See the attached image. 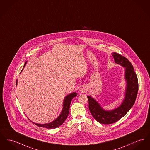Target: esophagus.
Segmentation results:
<instances>
[{
  "label": "esophagus",
  "mask_w": 150,
  "mask_h": 150,
  "mask_svg": "<svg viewBox=\"0 0 150 150\" xmlns=\"http://www.w3.org/2000/svg\"><path fill=\"white\" fill-rule=\"evenodd\" d=\"M84 90H85V89H84V88H83V87H81V88H80V91L81 92H82V93H83V92H84V91H85Z\"/></svg>",
  "instance_id": "esophagus-1"
}]
</instances>
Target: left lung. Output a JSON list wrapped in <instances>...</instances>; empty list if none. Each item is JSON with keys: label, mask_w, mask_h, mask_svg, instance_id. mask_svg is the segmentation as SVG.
<instances>
[{"label": "left lung", "mask_w": 150, "mask_h": 150, "mask_svg": "<svg viewBox=\"0 0 150 150\" xmlns=\"http://www.w3.org/2000/svg\"><path fill=\"white\" fill-rule=\"evenodd\" d=\"M112 55L117 64L125 68L126 87L123 102L119 107L113 110H105L93 98L87 96L89 109L91 115L97 121L103 124L115 123L122 118L134 104L138 91V80L132 63L120 54L114 52Z\"/></svg>", "instance_id": "8db88e82"}]
</instances>
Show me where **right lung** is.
Returning <instances> with one entry per match:
<instances>
[{
  "label": "right lung",
  "mask_w": 150,
  "mask_h": 150,
  "mask_svg": "<svg viewBox=\"0 0 150 150\" xmlns=\"http://www.w3.org/2000/svg\"><path fill=\"white\" fill-rule=\"evenodd\" d=\"M26 63H27V62H25V63L24 66V67L26 65ZM17 84H18V81L16 80V86ZM76 95H77V93L76 92H73L66 96L64 99V101H63V109H62L61 113L55 120H54L53 122H50V123H45V124H38V123H35V122H33V123H35V125L39 127H45L46 129H55V128L59 127L64 122V121L67 118L69 113V109H70L71 100L74 97H75Z\"/></svg>",
  "instance_id": "add662e5"
}]
</instances>
